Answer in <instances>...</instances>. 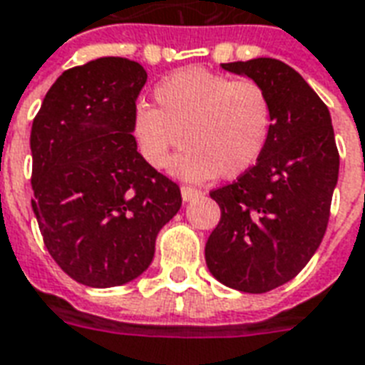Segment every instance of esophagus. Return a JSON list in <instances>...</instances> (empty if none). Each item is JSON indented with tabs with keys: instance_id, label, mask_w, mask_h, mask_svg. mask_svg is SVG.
Returning a JSON list of instances; mask_svg holds the SVG:
<instances>
[{
	"instance_id": "obj_1",
	"label": "esophagus",
	"mask_w": 365,
	"mask_h": 365,
	"mask_svg": "<svg viewBox=\"0 0 365 365\" xmlns=\"http://www.w3.org/2000/svg\"><path fill=\"white\" fill-rule=\"evenodd\" d=\"M203 195V191L201 190H195V187H187V185H183L182 187V199L187 203L191 199H195V197Z\"/></svg>"
}]
</instances>
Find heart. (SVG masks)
Returning a JSON list of instances; mask_svg holds the SVG:
<instances>
[{
	"mask_svg": "<svg viewBox=\"0 0 365 365\" xmlns=\"http://www.w3.org/2000/svg\"><path fill=\"white\" fill-rule=\"evenodd\" d=\"M156 108L139 104L131 135L145 160L187 182L215 175L234 180L250 172L265 153L272 129L271 100L253 81L187 67L156 83Z\"/></svg>",
	"mask_w": 365,
	"mask_h": 365,
	"instance_id": "b5f03b06",
	"label": "heart"
}]
</instances>
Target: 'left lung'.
Segmentation results:
<instances>
[{
	"label": "left lung",
	"instance_id": "1",
	"mask_svg": "<svg viewBox=\"0 0 365 365\" xmlns=\"http://www.w3.org/2000/svg\"><path fill=\"white\" fill-rule=\"evenodd\" d=\"M220 67L263 86L272 129L261 160L210 191L220 222L205 259L224 286L263 294L292 280L319 247L339 180V150L329 108L292 67L272 58Z\"/></svg>",
	"mask_w": 365,
	"mask_h": 365
}]
</instances>
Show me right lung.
Listing matches in <instances>:
<instances>
[{
	"label": "right lung",
	"mask_w": 365,
	"mask_h": 365,
	"mask_svg": "<svg viewBox=\"0 0 365 365\" xmlns=\"http://www.w3.org/2000/svg\"><path fill=\"white\" fill-rule=\"evenodd\" d=\"M147 71L125 58L73 67L32 121V210L53 261L77 282H131L155 257L182 193L137 150L131 120Z\"/></svg>",
	"instance_id": "1"
}]
</instances>
